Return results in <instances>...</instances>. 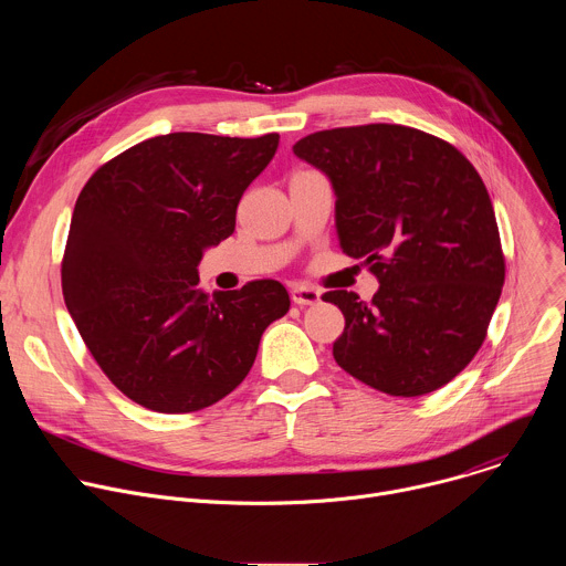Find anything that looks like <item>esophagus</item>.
<instances>
[{
  "label": "esophagus",
  "instance_id": "obj_1",
  "mask_svg": "<svg viewBox=\"0 0 566 566\" xmlns=\"http://www.w3.org/2000/svg\"><path fill=\"white\" fill-rule=\"evenodd\" d=\"M291 300L300 306L304 304H315L319 300V291L311 289V286H293L291 289Z\"/></svg>",
  "mask_w": 566,
  "mask_h": 566
}]
</instances>
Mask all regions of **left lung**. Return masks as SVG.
I'll return each mask as SVG.
<instances>
[{
    "label": "left lung",
    "mask_w": 566,
    "mask_h": 566,
    "mask_svg": "<svg viewBox=\"0 0 566 566\" xmlns=\"http://www.w3.org/2000/svg\"><path fill=\"white\" fill-rule=\"evenodd\" d=\"M293 151L332 179L340 247L380 282L371 302L322 295L345 315L336 363L389 396L443 387L486 340L506 277L479 172L448 140L387 123L315 132Z\"/></svg>",
    "instance_id": "obj_1"
}]
</instances>
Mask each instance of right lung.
Wrapping results in <instances>:
<instances>
[{
	"label": "right lung",
	"mask_w": 566,
	"mask_h": 566,
	"mask_svg": "<svg viewBox=\"0 0 566 566\" xmlns=\"http://www.w3.org/2000/svg\"><path fill=\"white\" fill-rule=\"evenodd\" d=\"M280 134L175 132L107 160L80 192L62 255L64 304L105 376L138 406L184 415L230 394L289 306L275 280L212 297L203 249L232 234L237 203Z\"/></svg>",
	"instance_id": "obj_1"
}]
</instances>
